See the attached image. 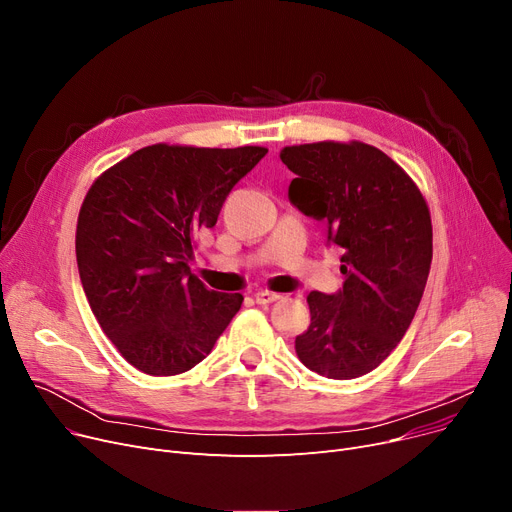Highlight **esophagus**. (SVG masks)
<instances>
[{
    "mask_svg": "<svg viewBox=\"0 0 512 512\" xmlns=\"http://www.w3.org/2000/svg\"><path fill=\"white\" fill-rule=\"evenodd\" d=\"M279 298H281L279 294H273V291H266V289H260V291H256V294H254L256 304H271V302H275Z\"/></svg>",
    "mask_w": 512,
    "mask_h": 512,
    "instance_id": "1",
    "label": "esophagus"
}]
</instances>
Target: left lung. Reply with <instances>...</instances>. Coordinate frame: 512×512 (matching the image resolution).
I'll return each instance as SVG.
<instances>
[{"label": "left lung", "instance_id": "1", "mask_svg": "<svg viewBox=\"0 0 512 512\" xmlns=\"http://www.w3.org/2000/svg\"><path fill=\"white\" fill-rule=\"evenodd\" d=\"M296 175L287 198L327 223V246L344 250V287L310 291V327L296 337L304 367L329 379H356L392 354L423 298L431 266V216L419 187L367 143L283 148Z\"/></svg>", "mask_w": 512, "mask_h": 512}]
</instances>
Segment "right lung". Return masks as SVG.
Wrapping results in <instances>:
<instances>
[{
	"label": "right lung",
	"instance_id": "add662e5",
	"mask_svg": "<svg viewBox=\"0 0 512 512\" xmlns=\"http://www.w3.org/2000/svg\"><path fill=\"white\" fill-rule=\"evenodd\" d=\"M266 152L158 143L91 185L77 225L79 275L97 323L135 369H193L241 308V294L191 275L193 237L216 225L229 191Z\"/></svg>",
	"mask_w": 512,
	"mask_h": 512
}]
</instances>
